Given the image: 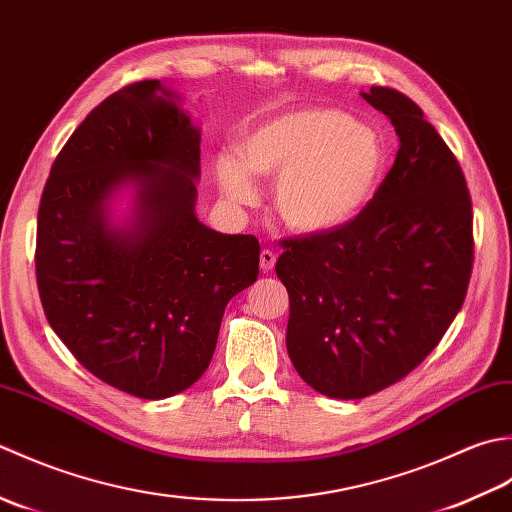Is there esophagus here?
Returning a JSON list of instances; mask_svg holds the SVG:
<instances>
[{
  "label": "esophagus",
  "mask_w": 512,
  "mask_h": 512,
  "mask_svg": "<svg viewBox=\"0 0 512 512\" xmlns=\"http://www.w3.org/2000/svg\"><path fill=\"white\" fill-rule=\"evenodd\" d=\"M276 265V254L271 252V249H263L260 252V269H263V274H269L271 269Z\"/></svg>",
  "instance_id": "34e87169"
}]
</instances>
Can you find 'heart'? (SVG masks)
Here are the masks:
<instances>
[{"mask_svg":"<svg viewBox=\"0 0 512 512\" xmlns=\"http://www.w3.org/2000/svg\"><path fill=\"white\" fill-rule=\"evenodd\" d=\"M274 207L296 234H329L367 210L384 174L378 134L347 112L309 108L283 114L249 130L236 156L216 161L223 194L252 205V176H276Z\"/></svg>","mask_w":512,"mask_h":512,"instance_id":"heart-1","label":"heart"}]
</instances>
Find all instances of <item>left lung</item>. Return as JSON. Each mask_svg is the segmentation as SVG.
Segmentation results:
<instances>
[{"label": "left lung", "instance_id": "obj_1", "mask_svg": "<svg viewBox=\"0 0 512 512\" xmlns=\"http://www.w3.org/2000/svg\"><path fill=\"white\" fill-rule=\"evenodd\" d=\"M400 137L393 168L356 221L283 241L287 351L311 389L360 400L409 375L442 340L473 271L464 172L422 108L398 90L362 92Z\"/></svg>", "mask_w": 512, "mask_h": 512}]
</instances>
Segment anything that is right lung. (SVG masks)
Here are the masks:
<instances>
[{
	"label": "right lung",
	"mask_w": 512,
	"mask_h": 512,
	"mask_svg": "<svg viewBox=\"0 0 512 512\" xmlns=\"http://www.w3.org/2000/svg\"><path fill=\"white\" fill-rule=\"evenodd\" d=\"M201 132L161 81L130 83L92 110L50 168L35 271L52 331L110 387L163 400L201 378L227 302L258 278L252 234L196 218ZM135 185L121 228L107 203Z\"/></svg>",
	"instance_id": "right-lung-1"
}]
</instances>
